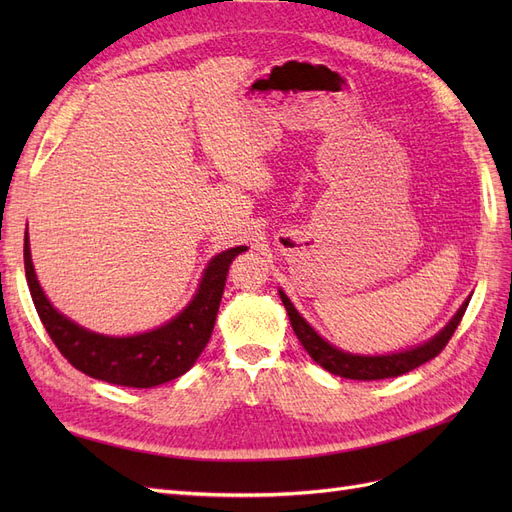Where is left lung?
Returning a JSON list of instances; mask_svg holds the SVG:
<instances>
[{"label": "left lung", "mask_w": 512, "mask_h": 512, "mask_svg": "<svg viewBox=\"0 0 512 512\" xmlns=\"http://www.w3.org/2000/svg\"><path fill=\"white\" fill-rule=\"evenodd\" d=\"M282 303L288 312L290 324L294 335L299 337V342L303 344V348L307 350V354L312 359L324 367L327 371L335 376L342 378H350V380H384V378H395L401 374H408V371L416 369L418 365H423L427 361H431L433 356H438L446 344L451 342V337L455 333V329L459 327V322L466 314V307L470 301L463 303L459 307V312L455 314V318L446 324V327L429 339L427 344L406 350V352H397V354H389V356H359V354H348L333 348L329 342L309 327V324L303 320V316L294 309V305L290 303V299L280 290Z\"/></svg>", "instance_id": "left-lung-1"}]
</instances>
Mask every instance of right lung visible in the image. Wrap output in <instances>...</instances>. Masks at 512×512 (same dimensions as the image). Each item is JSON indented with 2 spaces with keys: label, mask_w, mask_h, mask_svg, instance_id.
I'll return each mask as SVG.
<instances>
[{
  "label": "right lung",
  "mask_w": 512,
  "mask_h": 512,
  "mask_svg": "<svg viewBox=\"0 0 512 512\" xmlns=\"http://www.w3.org/2000/svg\"><path fill=\"white\" fill-rule=\"evenodd\" d=\"M241 252H245L243 245L232 247V250L218 254L209 262L196 297L175 320L151 333L132 337H106L91 333L61 316L44 297L36 280L27 232L23 258L36 312L46 333L53 339L57 350L66 356L68 363L96 380L134 386V389H151V386L185 374L196 363L200 352L205 350L220 309L228 267L232 258Z\"/></svg>",
  "instance_id": "right-lung-1"
}]
</instances>
